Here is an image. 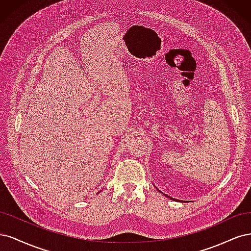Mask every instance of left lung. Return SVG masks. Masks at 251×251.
Here are the masks:
<instances>
[{
	"label": "left lung",
	"instance_id": "left-lung-1",
	"mask_svg": "<svg viewBox=\"0 0 251 251\" xmlns=\"http://www.w3.org/2000/svg\"><path fill=\"white\" fill-rule=\"evenodd\" d=\"M166 196H167V195H166ZM167 197H169V196H167ZM170 198H171V197H170ZM171 199H172V200H176V199H174V198H171Z\"/></svg>",
	"mask_w": 251,
	"mask_h": 251
}]
</instances>
